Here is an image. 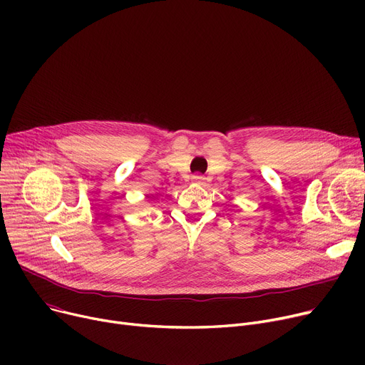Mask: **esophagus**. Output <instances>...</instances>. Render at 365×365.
<instances>
[{"label":"esophagus","instance_id":"34e87169","mask_svg":"<svg viewBox=\"0 0 365 365\" xmlns=\"http://www.w3.org/2000/svg\"><path fill=\"white\" fill-rule=\"evenodd\" d=\"M192 182L198 183V185H202L205 182V178L202 175H192Z\"/></svg>","mask_w":365,"mask_h":365}]
</instances>
